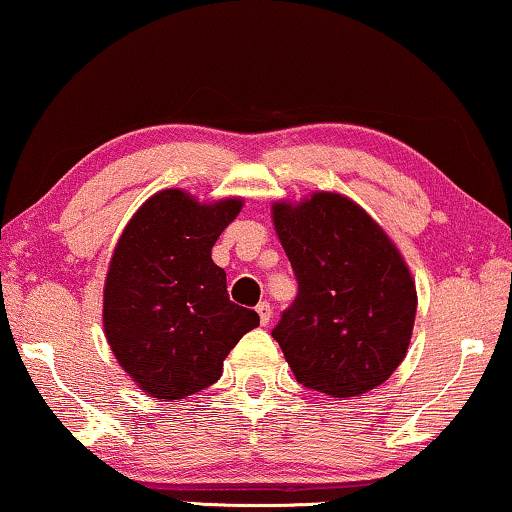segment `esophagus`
<instances>
[{"mask_svg": "<svg viewBox=\"0 0 512 512\" xmlns=\"http://www.w3.org/2000/svg\"><path fill=\"white\" fill-rule=\"evenodd\" d=\"M256 312H258V317H261V324L268 326V324H270V317H272V307H270L268 300H263V303H258V305H256Z\"/></svg>", "mask_w": 512, "mask_h": 512, "instance_id": "obj_1", "label": "esophagus"}]
</instances>
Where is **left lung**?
<instances>
[{"instance_id":"obj_1","label":"left lung","mask_w":512,"mask_h":512,"mask_svg":"<svg viewBox=\"0 0 512 512\" xmlns=\"http://www.w3.org/2000/svg\"><path fill=\"white\" fill-rule=\"evenodd\" d=\"M272 219L298 282L272 338L296 380L347 398L382 384L408 352L417 291L384 230L352 200L314 193Z\"/></svg>"}]
</instances>
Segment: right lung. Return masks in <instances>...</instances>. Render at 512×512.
I'll return each instance as SVG.
<instances>
[{
	"label": "right lung",
	"mask_w": 512,
	"mask_h": 512,
	"mask_svg": "<svg viewBox=\"0 0 512 512\" xmlns=\"http://www.w3.org/2000/svg\"><path fill=\"white\" fill-rule=\"evenodd\" d=\"M242 200L200 205L177 188L146 200L116 244L104 286V333L125 373L153 398L191 396L221 377L223 359L258 326L228 298L212 261Z\"/></svg>",
	"instance_id": "add662e5"
}]
</instances>
